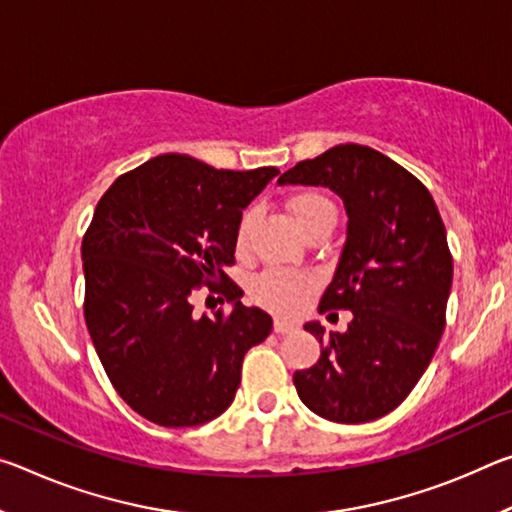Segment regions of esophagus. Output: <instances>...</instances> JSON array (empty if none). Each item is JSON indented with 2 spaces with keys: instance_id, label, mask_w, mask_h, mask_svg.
Here are the masks:
<instances>
[{
  "instance_id": "1",
  "label": "esophagus",
  "mask_w": 512,
  "mask_h": 512,
  "mask_svg": "<svg viewBox=\"0 0 512 512\" xmlns=\"http://www.w3.org/2000/svg\"><path fill=\"white\" fill-rule=\"evenodd\" d=\"M273 329H275V334H289V332H293V329H298V325H296V323H291V320L275 318Z\"/></svg>"
}]
</instances>
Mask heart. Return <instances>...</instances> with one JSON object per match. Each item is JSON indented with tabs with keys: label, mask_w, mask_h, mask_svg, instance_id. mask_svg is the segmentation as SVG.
<instances>
[{
	"label": "heart",
	"mask_w": 512,
	"mask_h": 512,
	"mask_svg": "<svg viewBox=\"0 0 512 512\" xmlns=\"http://www.w3.org/2000/svg\"><path fill=\"white\" fill-rule=\"evenodd\" d=\"M289 212L296 219L298 228L309 237L311 232L325 225H334L336 210L334 203L320 192H298L289 198ZM255 207H248L239 216L237 225V248L246 250L250 235H253L255 225ZM314 291V280L309 275L289 273V271H266L253 284V298L275 314H296L305 305L309 293Z\"/></svg>",
	"instance_id": "1"
}]
</instances>
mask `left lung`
I'll return each mask as SVG.
<instances>
[{
  "instance_id": "1",
  "label": "left lung",
  "mask_w": 512,
  "mask_h": 512,
  "mask_svg": "<svg viewBox=\"0 0 512 512\" xmlns=\"http://www.w3.org/2000/svg\"><path fill=\"white\" fill-rule=\"evenodd\" d=\"M280 185H323L343 198L348 239L318 311L350 309L348 332L305 329L320 357L293 372L300 400L341 424L397 409L427 370L445 329L454 259L429 189L370 146L339 144L284 171Z\"/></svg>"
}]
</instances>
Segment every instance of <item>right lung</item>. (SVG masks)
<instances>
[{
    "label": "right lung",
    "mask_w": 512,
    "mask_h": 512,
    "mask_svg": "<svg viewBox=\"0 0 512 512\" xmlns=\"http://www.w3.org/2000/svg\"><path fill=\"white\" fill-rule=\"evenodd\" d=\"M277 173L164 153L101 196L81 246L83 314L110 384L142 418L196 427L235 400L241 361L273 320L241 305L223 268L235 264L241 210ZM201 286L233 302L228 315L193 314Z\"/></svg>",
    "instance_id": "1"
}]
</instances>
